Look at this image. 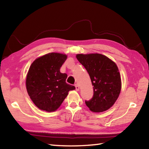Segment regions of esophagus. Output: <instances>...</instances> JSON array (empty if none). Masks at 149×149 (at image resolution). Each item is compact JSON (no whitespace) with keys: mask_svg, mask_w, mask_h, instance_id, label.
Segmentation results:
<instances>
[{"mask_svg":"<svg viewBox=\"0 0 149 149\" xmlns=\"http://www.w3.org/2000/svg\"><path fill=\"white\" fill-rule=\"evenodd\" d=\"M75 90H76V91L79 90V85L77 84H75Z\"/></svg>","mask_w":149,"mask_h":149,"instance_id":"1","label":"esophagus"}]
</instances>
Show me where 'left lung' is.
Returning a JSON list of instances; mask_svg holds the SVG:
<instances>
[{"mask_svg":"<svg viewBox=\"0 0 149 149\" xmlns=\"http://www.w3.org/2000/svg\"><path fill=\"white\" fill-rule=\"evenodd\" d=\"M76 58L86 68L93 86V96L85 101L86 105L95 113L109 109L118 99L122 86L116 63L100 54H79Z\"/></svg>","mask_w":149,"mask_h":149,"instance_id":"1","label":"left lung"}]
</instances>
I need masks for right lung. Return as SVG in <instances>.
Returning a JSON list of instances; mask_svg holds the SVG:
<instances>
[{
	"mask_svg": "<svg viewBox=\"0 0 149 149\" xmlns=\"http://www.w3.org/2000/svg\"><path fill=\"white\" fill-rule=\"evenodd\" d=\"M67 56L60 53L47 54L34 60L26 77L28 95L39 109L47 112L54 111L68 95L75 90L74 86L66 83V74L60 68Z\"/></svg>",
	"mask_w": 149,
	"mask_h": 149,
	"instance_id": "1",
	"label": "right lung"
}]
</instances>
